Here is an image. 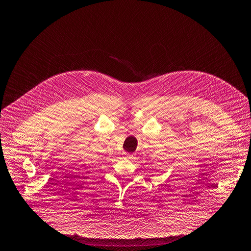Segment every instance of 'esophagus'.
<instances>
[{
    "label": "esophagus",
    "mask_w": 251,
    "mask_h": 251,
    "mask_svg": "<svg viewBox=\"0 0 251 251\" xmlns=\"http://www.w3.org/2000/svg\"><path fill=\"white\" fill-rule=\"evenodd\" d=\"M127 157H129L130 160H133V158L135 157V156H134V154H127Z\"/></svg>",
    "instance_id": "obj_1"
}]
</instances>
